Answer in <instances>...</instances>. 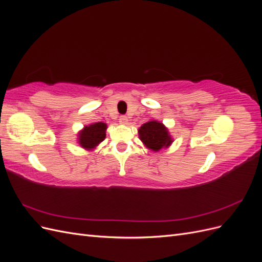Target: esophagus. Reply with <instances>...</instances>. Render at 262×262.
<instances>
[{
    "mask_svg": "<svg viewBox=\"0 0 262 262\" xmlns=\"http://www.w3.org/2000/svg\"><path fill=\"white\" fill-rule=\"evenodd\" d=\"M119 122H120L121 124H128L129 120H128V118H126L125 116H121L120 118H119Z\"/></svg>",
    "mask_w": 262,
    "mask_h": 262,
    "instance_id": "obj_1",
    "label": "esophagus"
}]
</instances>
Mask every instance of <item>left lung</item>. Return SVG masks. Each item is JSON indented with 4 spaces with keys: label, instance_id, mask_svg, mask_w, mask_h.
<instances>
[{
    "label": "left lung",
    "instance_id": "left-lung-1",
    "mask_svg": "<svg viewBox=\"0 0 262 262\" xmlns=\"http://www.w3.org/2000/svg\"><path fill=\"white\" fill-rule=\"evenodd\" d=\"M139 138L146 148L158 152L162 148H168L173 142L168 128L157 120H149L142 124L139 130Z\"/></svg>",
    "mask_w": 262,
    "mask_h": 262
}]
</instances>
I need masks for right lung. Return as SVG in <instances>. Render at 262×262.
Returning <instances> with one entry per match:
<instances>
[{"mask_svg": "<svg viewBox=\"0 0 262 262\" xmlns=\"http://www.w3.org/2000/svg\"><path fill=\"white\" fill-rule=\"evenodd\" d=\"M107 124L105 122H93L77 133V143L86 150L96 148L106 138Z\"/></svg>", "mask_w": 262, "mask_h": 262, "instance_id": "right-lung-1", "label": "right lung"}]
</instances>
